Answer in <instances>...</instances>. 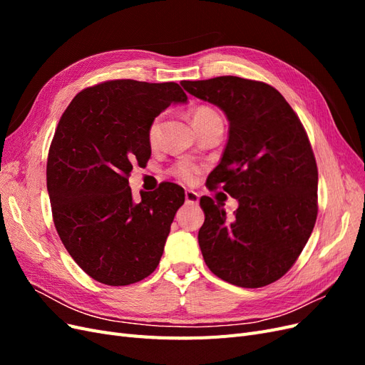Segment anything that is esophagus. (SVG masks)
I'll list each match as a JSON object with an SVG mask.
<instances>
[{
	"label": "esophagus",
	"mask_w": 365,
	"mask_h": 365,
	"mask_svg": "<svg viewBox=\"0 0 365 365\" xmlns=\"http://www.w3.org/2000/svg\"><path fill=\"white\" fill-rule=\"evenodd\" d=\"M185 202L187 204H197L200 202V195H197L196 192H193V190H187L185 192Z\"/></svg>",
	"instance_id": "34e87169"
}]
</instances>
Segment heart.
<instances>
[{"mask_svg":"<svg viewBox=\"0 0 365 365\" xmlns=\"http://www.w3.org/2000/svg\"><path fill=\"white\" fill-rule=\"evenodd\" d=\"M220 118L217 115V113L215 111V109L208 108V106H200L195 109L193 113V125L196 123H204V121H208V120H217ZM160 130H161V118L157 117L152 120V123L149 125V129H148V140H149V145L150 146H155L158 143V137H160ZM173 175L176 176V178L184 181V182H193L196 175H197V168L190 163L187 161H182L180 164H176L173 168Z\"/></svg>","mask_w":365,"mask_h":365,"instance_id":"b5f03b06","label":"heart"}]
</instances>
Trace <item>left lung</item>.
Instances as JSON below:
<instances>
[{
	"instance_id": "left-lung-1",
	"label": "left lung",
	"mask_w": 365,
	"mask_h": 365,
	"mask_svg": "<svg viewBox=\"0 0 365 365\" xmlns=\"http://www.w3.org/2000/svg\"><path fill=\"white\" fill-rule=\"evenodd\" d=\"M181 85L230 121L222 160L207 187L220 185L239 207L228 217L219 202L201 197L202 257L219 279L262 288L291 269L314 230L318 170L311 143L294 109L268 83L220 76Z\"/></svg>"
}]
</instances>
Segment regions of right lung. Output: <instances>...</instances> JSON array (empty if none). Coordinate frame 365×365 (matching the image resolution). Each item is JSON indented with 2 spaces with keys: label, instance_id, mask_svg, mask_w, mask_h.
I'll return each instance as SVG.
<instances>
[{
  "label": "right lung",
  "instance_id": "obj_1",
  "mask_svg": "<svg viewBox=\"0 0 365 365\" xmlns=\"http://www.w3.org/2000/svg\"><path fill=\"white\" fill-rule=\"evenodd\" d=\"M172 103H187L175 82L109 81L77 94L62 114L47 161L54 227L91 279L126 286L158 267L184 189L164 182L132 200V164L150 158L148 129Z\"/></svg>",
  "mask_w": 365,
  "mask_h": 365
}]
</instances>
